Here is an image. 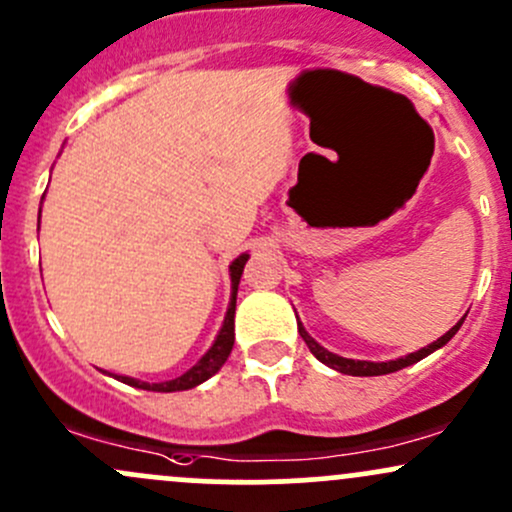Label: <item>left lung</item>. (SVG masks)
Wrapping results in <instances>:
<instances>
[{"label": "left lung", "mask_w": 512, "mask_h": 512, "mask_svg": "<svg viewBox=\"0 0 512 512\" xmlns=\"http://www.w3.org/2000/svg\"><path fill=\"white\" fill-rule=\"evenodd\" d=\"M464 317H466V315H464ZM464 317H461V320L456 322L454 327L449 329L447 334H442V337H439L437 342L422 346V349L412 351V354L400 356V359H393V361H359V359H344V356L332 354V351L324 349L322 344H317L315 339H312L310 334H307V329L302 327L300 320H298V332H300V337L305 339V344L310 346L312 354L317 356V361H322L324 366L334 368V371H339V373H346V376H383V373H393V371H400V368H405V366L417 364V361H420V359H425V356H430L432 351L442 349V346L447 344L449 339H452L456 332H459V327H461V324H464Z\"/></svg>", "instance_id": "8db88e82"}]
</instances>
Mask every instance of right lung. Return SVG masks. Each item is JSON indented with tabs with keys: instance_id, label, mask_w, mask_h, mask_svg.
I'll list each match as a JSON object with an SVG mask.
<instances>
[{
	"instance_id": "1",
	"label": "right lung",
	"mask_w": 512,
	"mask_h": 512,
	"mask_svg": "<svg viewBox=\"0 0 512 512\" xmlns=\"http://www.w3.org/2000/svg\"><path fill=\"white\" fill-rule=\"evenodd\" d=\"M246 261H249V254H241V256H236L232 261V266H229V276H232V298H229L227 315H224L222 329H219V334L214 337L212 346L205 351V354H202V359L197 361L195 366L188 368L183 376L173 378V381H163V383H146V381H139V378H131V376H117V373H109V376H114L117 381L126 383V386H134V388H141V390H156V393H175V390H190V388L200 386V383H205L207 378H212L214 373H217L219 368L224 366V361L229 359V354H232L236 290H239V280H241V273H244Z\"/></svg>"
}]
</instances>
